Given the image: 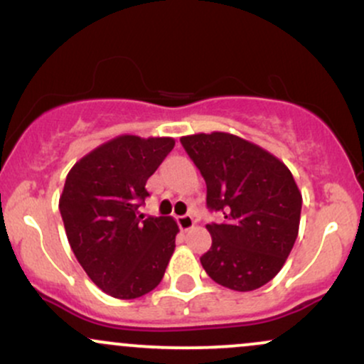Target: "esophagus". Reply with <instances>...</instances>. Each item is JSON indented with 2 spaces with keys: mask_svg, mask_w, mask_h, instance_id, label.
<instances>
[{
  "mask_svg": "<svg viewBox=\"0 0 364 364\" xmlns=\"http://www.w3.org/2000/svg\"><path fill=\"white\" fill-rule=\"evenodd\" d=\"M178 224H179V228H181V231H190V229L195 225V219L190 214L181 215V217H178Z\"/></svg>",
  "mask_w": 364,
  "mask_h": 364,
  "instance_id": "34e87169",
  "label": "esophagus"
}]
</instances>
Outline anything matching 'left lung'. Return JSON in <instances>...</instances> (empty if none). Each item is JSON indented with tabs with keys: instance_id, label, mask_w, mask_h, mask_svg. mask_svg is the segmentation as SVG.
Here are the masks:
<instances>
[{
	"instance_id": "obj_1",
	"label": "left lung",
	"mask_w": 364,
	"mask_h": 364,
	"mask_svg": "<svg viewBox=\"0 0 364 364\" xmlns=\"http://www.w3.org/2000/svg\"><path fill=\"white\" fill-rule=\"evenodd\" d=\"M207 183V205L224 215L207 224L212 246L200 262L232 291H255L281 272L299 231L303 196L291 171L269 150L225 132L181 136Z\"/></svg>"
}]
</instances>
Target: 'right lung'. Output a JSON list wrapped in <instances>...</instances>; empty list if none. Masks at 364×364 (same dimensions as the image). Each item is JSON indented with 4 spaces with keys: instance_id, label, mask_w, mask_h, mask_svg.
<instances>
[{
    "instance_id": "1",
    "label": "right lung",
    "mask_w": 364,
    "mask_h": 364,
    "mask_svg": "<svg viewBox=\"0 0 364 364\" xmlns=\"http://www.w3.org/2000/svg\"><path fill=\"white\" fill-rule=\"evenodd\" d=\"M171 136L119 135L75 162L60 196L66 237L90 281L135 299L156 289L176 248L173 217L144 219L147 179L173 150Z\"/></svg>"
}]
</instances>
